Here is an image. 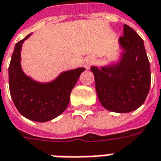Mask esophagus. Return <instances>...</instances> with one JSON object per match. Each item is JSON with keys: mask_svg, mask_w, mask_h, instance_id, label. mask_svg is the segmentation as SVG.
Instances as JSON below:
<instances>
[{"mask_svg": "<svg viewBox=\"0 0 161 161\" xmlns=\"http://www.w3.org/2000/svg\"><path fill=\"white\" fill-rule=\"evenodd\" d=\"M90 65H91V63L87 64H86V67H87V68H89V67H90Z\"/></svg>", "mask_w": 161, "mask_h": 161, "instance_id": "obj_1", "label": "esophagus"}]
</instances>
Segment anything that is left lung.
Here are the masks:
<instances>
[{"instance_id":"obj_1","label":"left lung","mask_w":161,"mask_h":161,"mask_svg":"<svg viewBox=\"0 0 161 161\" xmlns=\"http://www.w3.org/2000/svg\"><path fill=\"white\" fill-rule=\"evenodd\" d=\"M120 44L125 50L115 66L91 68L99 101L106 109L128 113L143 104L150 89L151 72L143 40L124 24Z\"/></svg>"}]
</instances>
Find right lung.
<instances>
[{"instance_id":"1","label":"right lung","mask_w":161,"mask_h":161,"mask_svg":"<svg viewBox=\"0 0 161 161\" xmlns=\"http://www.w3.org/2000/svg\"><path fill=\"white\" fill-rule=\"evenodd\" d=\"M27 36L16 43L8 67L9 91L18 111L26 118L44 122L61 115L84 68L63 72L49 84H40L26 76L20 67V49Z\"/></svg>"}]
</instances>
